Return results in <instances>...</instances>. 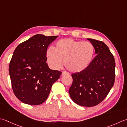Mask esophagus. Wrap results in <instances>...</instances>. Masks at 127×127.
I'll return each instance as SVG.
<instances>
[{
	"instance_id": "1",
	"label": "esophagus",
	"mask_w": 127,
	"mask_h": 127,
	"mask_svg": "<svg viewBox=\"0 0 127 127\" xmlns=\"http://www.w3.org/2000/svg\"><path fill=\"white\" fill-rule=\"evenodd\" d=\"M68 74H69V73H67V72H66V71H63L62 73V76L65 75H68Z\"/></svg>"
}]
</instances>
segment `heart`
Returning a JSON list of instances; mask_svg holds the SVG:
<instances>
[{
    "label": "heart",
    "mask_w": 127,
    "mask_h": 127,
    "mask_svg": "<svg viewBox=\"0 0 127 127\" xmlns=\"http://www.w3.org/2000/svg\"><path fill=\"white\" fill-rule=\"evenodd\" d=\"M95 48L91 42L76 41L71 38L57 41L53 48L46 51L47 63L52 69L60 68L62 60L69 71L78 73L88 66L93 59Z\"/></svg>",
    "instance_id": "b5f03b06"
}]
</instances>
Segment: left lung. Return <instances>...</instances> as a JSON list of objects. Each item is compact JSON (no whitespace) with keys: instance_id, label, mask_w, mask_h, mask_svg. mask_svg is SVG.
I'll return each instance as SVG.
<instances>
[{"instance_id":"1","label":"left lung","mask_w":127,"mask_h":127,"mask_svg":"<svg viewBox=\"0 0 127 127\" xmlns=\"http://www.w3.org/2000/svg\"><path fill=\"white\" fill-rule=\"evenodd\" d=\"M93 44L96 57L83 71L71 75L73 83L69 93L78 105L95 106L106 98L115 79V61L103 42L87 38Z\"/></svg>"}]
</instances>
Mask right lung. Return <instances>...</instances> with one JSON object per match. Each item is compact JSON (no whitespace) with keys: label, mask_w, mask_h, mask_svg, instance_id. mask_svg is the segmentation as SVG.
Instances as JSON below:
<instances>
[{"label":"right lung","mask_w":127,"mask_h":127,"mask_svg":"<svg viewBox=\"0 0 127 127\" xmlns=\"http://www.w3.org/2000/svg\"><path fill=\"white\" fill-rule=\"evenodd\" d=\"M56 36L37 34L19 44L10 62L9 72L12 90L22 102L30 105L43 103L61 71L49 69L46 51Z\"/></svg>","instance_id":"right-lung-1"}]
</instances>
